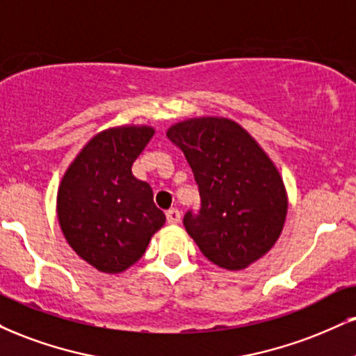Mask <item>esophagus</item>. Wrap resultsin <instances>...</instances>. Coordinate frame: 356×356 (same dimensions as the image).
Masks as SVG:
<instances>
[{
	"label": "esophagus",
	"mask_w": 356,
	"mask_h": 356,
	"mask_svg": "<svg viewBox=\"0 0 356 356\" xmlns=\"http://www.w3.org/2000/svg\"><path fill=\"white\" fill-rule=\"evenodd\" d=\"M165 217L169 224H179L181 222V211L179 209H170V211L165 212Z\"/></svg>",
	"instance_id": "34e87169"
}]
</instances>
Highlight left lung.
Instances as JSON below:
<instances>
[{"instance_id": "left-lung-1", "label": "left lung", "mask_w": 356, "mask_h": 356, "mask_svg": "<svg viewBox=\"0 0 356 356\" xmlns=\"http://www.w3.org/2000/svg\"><path fill=\"white\" fill-rule=\"evenodd\" d=\"M167 137L184 152L199 187V211H187L184 225L200 252L227 270L267 254L284 229L286 195L254 137L222 118L179 122Z\"/></svg>"}]
</instances>
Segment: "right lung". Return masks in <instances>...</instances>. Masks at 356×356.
I'll use <instances>...</instances> for the list:
<instances>
[{
  "label": "right lung",
  "instance_id": "obj_1",
  "mask_svg": "<svg viewBox=\"0 0 356 356\" xmlns=\"http://www.w3.org/2000/svg\"><path fill=\"white\" fill-rule=\"evenodd\" d=\"M152 136L145 126L101 132L63 177L58 219L64 237L101 272L119 273L136 264L165 222L151 186L131 170Z\"/></svg>",
  "mask_w": 356,
  "mask_h": 356
}]
</instances>
